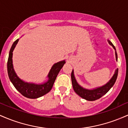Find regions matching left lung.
I'll list each match as a JSON object with an SVG mask.
<instances>
[{"instance_id": "obj_1", "label": "left lung", "mask_w": 128, "mask_h": 128, "mask_svg": "<svg viewBox=\"0 0 128 128\" xmlns=\"http://www.w3.org/2000/svg\"><path fill=\"white\" fill-rule=\"evenodd\" d=\"M108 41L109 44H110L113 48L116 51V48L112 44L110 40ZM116 60L117 61V54L116 51ZM117 76H118V69L116 70L114 76H112L111 78H110V81L108 82L106 84L104 85L100 86L98 88H96L95 89L93 90H88V89H85L84 88L82 87L81 86L78 84V83L76 81L75 77L74 75V71L72 70L71 72V80H72V87L74 89V91L77 94H78L80 97L82 98L85 99V100H88V101H94V100H97V99L101 98L103 96L106 94V93L110 91V90L113 86L115 82H116V80H117Z\"/></svg>"}]
</instances>
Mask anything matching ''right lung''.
Masks as SVG:
<instances>
[{
  "label": "right lung",
  "mask_w": 128,
  "mask_h": 128,
  "mask_svg": "<svg viewBox=\"0 0 128 128\" xmlns=\"http://www.w3.org/2000/svg\"><path fill=\"white\" fill-rule=\"evenodd\" d=\"M18 40L19 39H17L14 42L10 49L9 57L7 62L8 76L14 86L22 95L29 98H38L45 95L51 91L58 72L65 64V60L58 62L56 64H54L48 75V81L46 82L45 83L42 84H36V83L25 82L17 76L16 73L14 71L13 64H12V52L18 43Z\"/></svg>",
  "instance_id": "right-lung-1"
}]
</instances>
